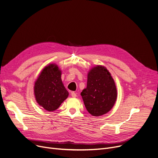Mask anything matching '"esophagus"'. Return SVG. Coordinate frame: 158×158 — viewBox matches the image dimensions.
Wrapping results in <instances>:
<instances>
[{
	"instance_id": "1",
	"label": "esophagus",
	"mask_w": 158,
	"mask_h": 158,
	"mask_svg": "<svg viewBox=\"0 0 158 158\" xmlns=\"http://www.w3.org/2000/svg\"><path fill=\"white\" fill-rule=\"evenodd\" d=\"M71 96H72V97H73V98L77 97V94H76V93H74V92H72V93H71Z\"/></svg>"
}]
</instances>
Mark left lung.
Segmentation results:
<instances>
[{"instance_id":"left-lung-1","label":"left lung","mask_w":158,"mask_h":158,"mask_svg":"<svg viewBox=\"0 0 158 158\" xmlns=\"http://www.w3.org/2000/svg\"><path fill=\"white\" fill-rule=\"evenodd\" d=\"M81 95L86 109L93 116L105 114L112 108L117 99V89L105 67L97 65L90 70L87 87Z\"/></svg>"}]
</instances>
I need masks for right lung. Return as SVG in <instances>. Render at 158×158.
<instances>
[{
	"label": "right lung",
	"mask_w": 158,
	"mask_h": 158,
	"mask_svg": "<svg viewBox=\"0 0 158 158\" xmlns=\"http://www.w3.org/2000/svg\"><path fill=\"white\" fill-rule=\"evenodd\" d=\"M37 102L48 111L58 109L69 96L61 79V71L58 66L51 64L41 71L34 85Z\"/></svg>",
	"instance_id": "add662e5"
}]
</instances>
